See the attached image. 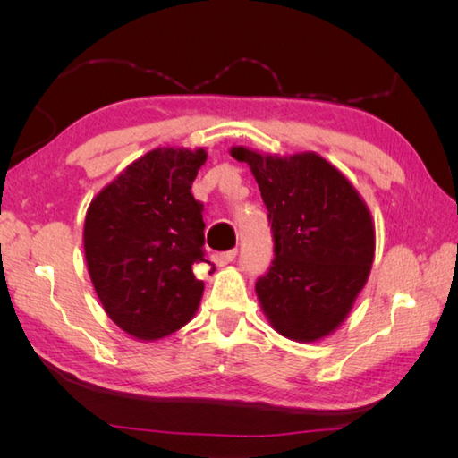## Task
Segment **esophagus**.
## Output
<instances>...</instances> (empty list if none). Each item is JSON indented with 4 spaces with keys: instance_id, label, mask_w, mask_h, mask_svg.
<instances>
[{
    "instance_id": "esophagus-1",
    "label": "esophagus",
    "mask_w": 458,
    "mask_h": 458,
    "mask_svg": "<svg viewBox=\"0 0 458 458\" xmlns=\"http://www.w3.org/2000/svg\"><path fill=\"white\" fill-rule=\"evenodd\" d=\"M238 256V250H228V251H220V254L214 256V261H216L218 266H226V264H232V261L236 259Z\"/></svg>"
}]
</instances>
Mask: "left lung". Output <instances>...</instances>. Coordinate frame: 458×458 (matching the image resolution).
<instances>
[{"mask_svg":"<svg viewBox=\"0 0 458 458\" xmlns=\"http://www.w3.org/2000/svg\"><path fill=\"white\" fill-rule=\"evenodd\" d=\"M250 165L274 232V261L256 293L279 335L313 343L343 323L374 261V224L348 179L317 153L232 148Z\"/></svg>","mask_w":458,"mask_h":458,"instance_id":"8db88e82","label":"left lung"}]
</instances>
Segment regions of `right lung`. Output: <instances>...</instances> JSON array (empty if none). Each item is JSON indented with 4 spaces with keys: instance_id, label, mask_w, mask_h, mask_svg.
I'll return each instance as SVG.
<instances>
[{
    "instance_id": "add662e5",
    "label": "right lung",
    "mask_w": 458,
    "mask_h": 458,
    "mask_svg": "<svg viewBox=\"0 0 458 458\" xmlns=\"http://www.w3.org/2000/svg\"><path fill=\"white\" fill-rule=\"evenodd\" d=\"M207 151L153 149L96 197L84 220V254L106 313L125 333L157 340L199 309L204 284L202 202L191 187Z\"/></svg>"
}]
</instances>
